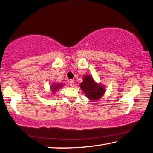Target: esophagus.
<instances>
[{
    "instance_id": "esophagus-1",
    "label": "esophagus",
    "mask_w": 153,
    "mask_h": 153,
    "mask_svg": "<svg viewBox=\"0 0 153 153\" xmlns=\"http://www.w3.org/2000/svg\"><path fill=\"white\" fill-rule=\"evenodd\" d=\"M70 85L71 87H74L75 85V82L74 80H70Z\"/></svg>"
}]
</instances>
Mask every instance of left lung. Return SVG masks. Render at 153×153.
<instances>
[{
  "label": "left lung",
  "instance_id": "1",
  "mask_svg": "<svg viewBox=\"0 0 153 153\" xmlns=\"http://www.w3.org/2000/svg\"><path fill=\"white\" fill-rule=\"evenodd\" d=\"M80 88L85 96L91 101H96L105 94L106 88L102 83H97L91 75L83 76V82L79 84Z\"/></svg>",
  "mask_w": 153,
  "mask_h": 153
}]
</instances>
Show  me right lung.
I'll return each instance as SVG.
<instances>
[{"label": "right lung", "mask_w": 153, "mask_h": 153, "mask_svg": "<svg viewBox=\"0 0 153 153\" xmlns=\"http://www.w3.org/2000/svg\"><path fill=\"white\" fill-rule=\"evenodd\" d=\"M63 86H64V84H63L62 83H52V84L50 86V91L52 94H54L56 91H58L59 89L62 88Z\"/></svg>", "instance_id": "add662e5"}]
</instances>
